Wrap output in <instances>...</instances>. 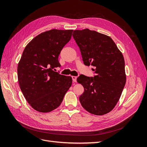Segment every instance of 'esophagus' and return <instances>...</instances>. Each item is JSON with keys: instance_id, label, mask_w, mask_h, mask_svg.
I'll list each match as a JSON object with an SVG mask.
<instances>
[{"instance_id": "34e87169", "label": "esophagus", "mask_w": 147, "mask_h": 147, "mask_svg": "<svg viewBox=\"0 0 147 147\" xmlns=\"http://www.w3.org/2000/svg\"><path fill=\"white\" fill-rule=\"evenodd\" d=\"M72 80H73L74 82H77V77H76V76H72Z\"/></svg>"}]
</instances>
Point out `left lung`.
I'll return each mask as SVG.
<instances>
[{
  "label": "left lung",
  "instance_id": "left-lung-1",
  "mask_svg": "<svg viewBox=\"0 0 147 147\" xmlns=\"http://www.w3.org/2000/svg\"><path fill=\"white\" fill-rule=\"evenodd\" d=\"M72 36L84 64L95 67L93 77L80 75L77 79L84 88L80 102L88 112L105 115L113 109L125 86L123 56L112 38L95 30H75Z\"/></svg>",
  "mask_w": 147,
  "mask_h": 147
}]
</instances>
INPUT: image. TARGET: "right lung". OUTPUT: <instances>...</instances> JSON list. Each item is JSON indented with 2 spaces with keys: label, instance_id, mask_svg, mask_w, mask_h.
I'll return each mask as SVG.
<instances>
[{
  "label": "right lung",
  "instance_id": "obj_1",
  "mask_svg": "<svg viewBox=\"0 0 147 147\" xmlns=\"http://www.w3.org/2000/svg\"><path fill=\"white\" fill-rule=\"evenodd\" d=\"M73 30L51 29L34 38L24 48L18 65V78L26 100L39 112L47 113L61 105L72 79L54 69L58 57L72 37Z\"/></svg>",
  "mask_w": 147,
  "mask_h": 147
}]
</instances>
